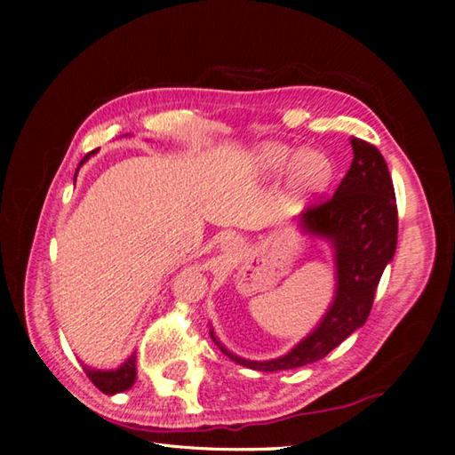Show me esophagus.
I'll use <instances>...</instances> for the list:
<instances>
[{"mask_svg":"<svg viewBox=\"0 0 455 455\" xmlns=\"http://www.w3.org/2000/svg\"><path fill=\"white\" fill-rule=\"evenodd\" d=\"M225 244H227V249H238V246H241V238H238V236H227L225 238Z\"/></svg>","mask_w":455,"mask_h":455,"instance_id":"obj_1","label":"esophagus"}]
</instances>
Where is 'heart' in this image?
Instances as JSON below:
<instances>
[{
  "label": "heart",
  "instance_id": "b5f03b06",
  "mask_svg": "<svg viewBox=\"0 0 455 455\" xmlns=\"http://www.w3.org/2000/svg\"><path fill=\"white\" fill-rule=\"evenodd\" d=\"M255 166L260 174L273 176L283 171H291L292 188L297 192H315L325 188L331 180L333 166L321 152H301L287 144H265L255 154Z\"/></svg>",
  "mask_w": 455,
  "mask_h": 455
}]
</instances>
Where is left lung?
<instances>
[{
    "label": "left lung",
    "instance_id": "left-lung-1",
    "mask_svg": "<svg viewBox=\"0 0 455 455\" xmlns=\"http://www.w3.org/2000/svg\"><path fill=\"white\" fill-rule=\"evenodd\" d=\"M353 160L333 195H319L303 212V227L331 238L337 259V297L325 319L289 355L273 361L235 357L211 333L225 355L259 371H281L319 361L363 325L375 289L397 246V204L389 168L381 152L353 138Z\"/></svg>",
    "mask_w": 455,
    "mask_h": 455
}]
</instances>
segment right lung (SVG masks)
<instances>
[{
  "instance_id": "add662e5",
  "label": "right lung",
  "mask_w": 455,
  "mask_h": 455,
  "mask_svg": "<svg viewBox=\"0 0 455 455\" xmlns=\"http://www.w3.org/2000/svg\"><path fill=\"white\" fill-rule=\"evenodd\" d=\"M96 150L88 152L86 156L82 158L84 164L86 160L90 158V154H94ZM80 168V166H78ZM76 174H78V171H76ZM84 371H86V375L90 377V381L96 385V387L102 391V394H120V391H126L134 385L136 381V355L130 357L124 365H120L118 369H114V371H96V369H90L84 365Z\"/></svg>"
}]
</instances>
